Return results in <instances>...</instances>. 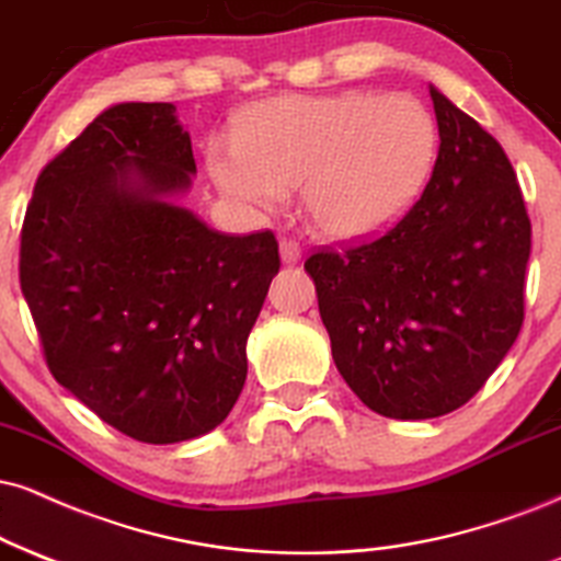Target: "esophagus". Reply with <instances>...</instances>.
Here are the masks:
<instances>
[{"mask_svg":"<svg viewBox=\"0 0 561 561\" xmlns=\"http://www.w3.org/2000/svg\"><path fill=\"white\" fill-rule=\"evenodd\" d=\"M280 260L283 265H296L301 260V247L294 239H280Z\"/></svg>","mask_w":561,"mask_h":561,"instance_id":"34e87169","label":"esophagus"}]
</instances>
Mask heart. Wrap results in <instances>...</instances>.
<instances>
[{"instance_id": "b5f03b06", "label": "heart", "mask_w": 561, "mask_h": 561, "mask_svg": "<svg viewBox=\"0 0 561 561\" xmlns=\"http://www.w3.org/2000/svg\"><path fill=\"white\" fill-rule=\"evenodd\" d=\"M434 158V122L411 95L286 93L239 116L233 142H213L207 171L228 197L275 207L301 184L309 224L362 241L416 203Z\"/></svg>"}]
</instances>
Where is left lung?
<instances>
[{
    "label": "left lung",
    "mask_w": 561,
    "mask_h": 561,
    "mask_svg": "<svg viewBox=\"0 0 561 561\" xmlns=\"http://www.w3.org/2000/svg\"><path fill=\"white\" fill-rule=\"evenodd\" d=\"M428 95L439 153L419 203L385 237L304 262L337 371L400 421L445 416L492 377L523 328L530 257L502 145L434 85Z\"/></svg>",
    "instance_id": "8db88e82"
}]
</instances>
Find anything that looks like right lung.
<instances>
[{"label": "right lung", "mask_w": 561, "mask_h": 561, "mask_svg": "<svg viewBox=\"0 0 561 561\" xmlns=\"http://www.w3.org/2000/svg\"><path fill=\"white\" fill-rule=\"evenodd\" d=\"M195 174L174 103H114L41 171L20 233L54 379L148 445L224 424L280 267L270 231L228 237L176 203Z\"/></svg>", "instance_id": "obj_1"}]
</instances>
